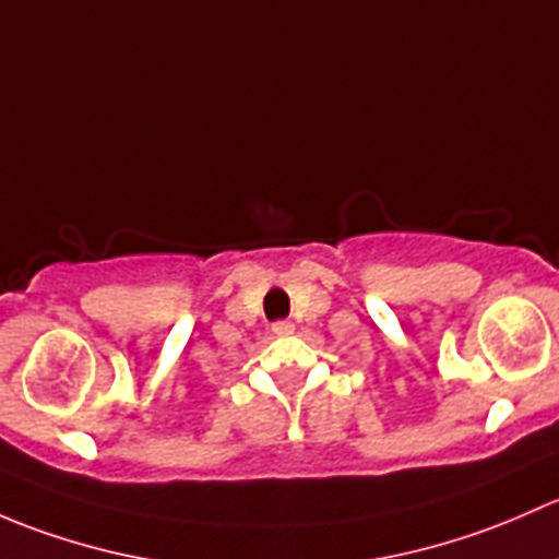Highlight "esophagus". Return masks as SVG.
<instances>
[{"label":"esophagus","mask_w":559,"mask_h":559,"mask_svg":"<svg viewBox=\"0 0 559 559\" xmlns=\"http://www.w3.org/2000/svg\"><path fill=\"white\" fill-rule=\"evenodd\" d=\"M272 331L277 333V336H287V333H293V322H290V320H280V322H274Z\"/></svg>","instance_id":"1"}]
</instances>
